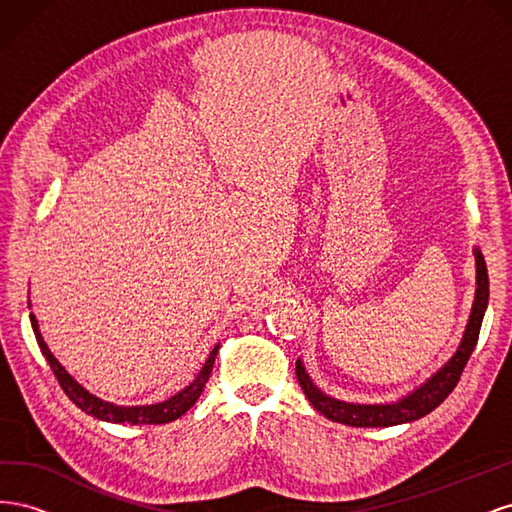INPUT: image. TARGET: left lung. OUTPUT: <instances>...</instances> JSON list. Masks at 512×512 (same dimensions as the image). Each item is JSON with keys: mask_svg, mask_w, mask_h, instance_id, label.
<instances>
[{"mask_svg": "<svg viewBox=\"0 0 512 512\" xmlns=\"http://www.w3.org/2000/svg\"><path fill=\"white\" fill-rule=\"evenodd\" d=\"M474 258H476V294H474L470 320L466 324V333H463L461 344L457 352L451 356V361L444 363L423 386H418L416 391H412L404 399L395 401V404H348V401H339L335 397L324 395L312 382V378H309L299 359L297 378L303 393L309 399V404L327 418H331V421L350 425V427H391L401 423H412L429 414L431 410H436L442 401L453 393L463 374V367H466L470 354L478 342L480 324H483V316L489 303V275H487L485 258L480 254L478 247H474Z\"/></svg>", "mask_w": 512, "mask_h": 512, "instance_id": "obj_1", "label": "left lung"}]
</instances>
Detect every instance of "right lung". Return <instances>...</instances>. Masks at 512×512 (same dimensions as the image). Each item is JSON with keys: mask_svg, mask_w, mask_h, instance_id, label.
I'll return each instance as SVG.
<instances>
[{"mask_svg": "<svg viewBox=\"0 0 512 512\" xmlns=\"http://www.w3.org/2000/svg\"><path fill=\"white\" fill-rule=\"evenodd\" d=\"M29 320H32V329L36 333V342H38V346H40V350L44 354V359L49 361L59 386L72 399V404H76L83 412L91 414L94 418H100V421H106V423L164 425V423H170V421H177L181 414H185L196 404V399L200 397V393H203L205 384H207V380L211 376V369H213V363H215V354H218V350H220V344L215 346L209 352L203 369L198 371V376L188 386H185L183 391H179L173 397H168L166 401H160V404H151V406H115V404H111V401H104V399H100L96 395H91L85 389V386H81L79 382H76L68 374V371L64 369V365H61L55 359L53 352L49 350V346L44 344V339H42L40 329H38L36 316L29 314Z\"/></svg>", "mask_w": 512, "mask_h": 512, "instance_id": "1", "label": "right lung"}]
</instances>
